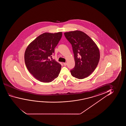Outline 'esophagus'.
I'll list each match as a JSON object with an SVG mask.
<instances>
[{
    "label": "esophagus",
    "mask_w": 126,
    "mask_h": 126,
    "mask_svg": "<svg viewBox=\"0 0 126 126\" xmlns=\"http://www.w3.org/2000/svg\"><path fill=\"white\" fill-rule=\"evenodd\" d=\"M63 64H64V66H65L67 65V63H63Z\"/></svg>",
    "instance_id": "1"
}]
</instances>
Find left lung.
Segmentation results:
<instances>
[{
	"instance_id": "8db88e82",
	"label": "left lung",
	"mask_w": 126,
	"mask_h": 126,
	"mask_svg": "<svg viewBox=\"0 0 126 126\" xmlns=\"http://www.w3.org/2000/svg\"><path fill=\"white\" fill-rule=\"evenodd\" d=\"M72 47L75 65L71 70L74 77L82 79L95 70L100 59V52L96 44L82 31H70L64 33Z\"/></svg>"
}]
</instances>
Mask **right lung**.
Instances as JSON below:
<instances>
[{
    "instance_id": "1",
    "label": "right lung",
    "mask_w": 126,
    "mask_h": 126,
    "mask_svg": "<svg viewBox=\"0 0 126 126\" xmlns=\"http://www.w3.org/2000/svg\"><path fill=\"white\" fill-rule=\"evenodd\" d=\"M62 33H45L37 37L28 46L24 61L30 73L38 80L49 83L59 76L61 65L49 57L54 53Z\"/></svg>"
}]
</instances>
